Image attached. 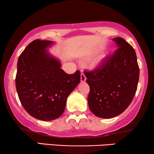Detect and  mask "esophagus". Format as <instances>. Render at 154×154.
<instances>
[{"label": "esophagus", "mask_w": 154, "mask_h": 154, "mask_svg": "<svg viewBox=\"0 0 154 154\" xmlns=\"http://www.w3.org/2000/svg\"><path fill=\"white\" fill-rule=\"evenodd\" d=\"M85 80H86L85 75L83 73H81V82H85Z\"/></svg>", "instance_id": "esophagus-1"}]
</instances>
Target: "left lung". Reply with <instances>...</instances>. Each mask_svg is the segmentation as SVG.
I'll list each match as a JSON object with an SVG mask.
<instances>
[{"instance_id":"obj_1","label":"left lung","mask_w":154,"mask_h":154,"mask_svg":"<svg viewBox=\"0 0 154 154\" xmlns=\"http://www.w3.org/2000/svg\"><path fill=\"white\" fill-rule=\"evenodd\" d=\"M117 49L92 71H85L90 86L88 102L96 116L111 119L128 108L137 88L140 69L134 48L122 38H113Z\"/></svg>"}]
</instances>
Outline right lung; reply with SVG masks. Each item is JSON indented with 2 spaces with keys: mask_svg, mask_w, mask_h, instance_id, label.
<instances>
[{
  "mask_svg": "<svg viewBox=\"0 0 154 154\" xmlns=\"http://www.w3.org/2000/svg\"><path fill=\"white\" fill-rule=\"evenodd\" d=\"M53 42L35 40L19 57L15 84L21 104L41 121L62 116L66 99L81 81V73L67 74L61 62L48 52Z\"/></svg>",
  "mask_w": 154,
  "mask_h": 154,
  "instance_id": "1",
  "label": "right lung"
}]
</instances>
